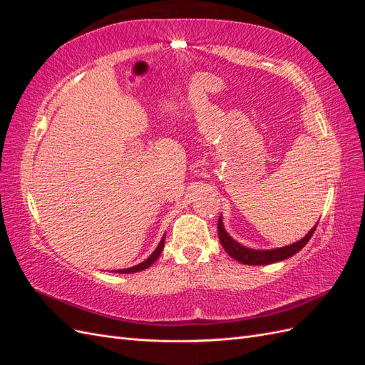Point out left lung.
Wrapping results in <instances>:
<instances>
[{
  "label": "left lung",
  "instance_id": "left-lung-1",
  "mask_svg": "<svg viewBox=\"0 0 365 365\" xmlns=\"http://www.w3.org/2000/svg\"><path fill=\"white\" fill-rule=\"evenodd\" d=\"M315 228H317V225L311 231H309V233L302 240L295 242V244H292V245L277 248V250L259 251V250H250V248H245L240 244H237V242L231 239L227 231L224 230L222 219L219 217V220H217V235H219V240H220V244H222L224 250L230 254L231 257L236 259L240 263H245V264H269V263L280 262V260H284V259L294 256V254H297L307 244L309 240H311Z\"/></svg>",
  "mask_w": 365,
  "mask_h": 365
}]
</instances>
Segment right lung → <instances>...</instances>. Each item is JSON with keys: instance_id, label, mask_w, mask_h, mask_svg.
I'll list each match as a JSON object with an SVG mask.
<instances>
[{"instance_id": "add662e5", "label": "right lung", "mask_w": 365, "mask_h": 365, "mask_svg": "<svg viewBox=\"0 0 365 365\" xmlns=\"http://www.w3.org/2000/svg\"><path fill=\"white\" fill-rule=\"evenodd\" d=\"M163 248H164V237L161 239V242H160V245L157 247V250L153 251V252L150 254V257H148L145 262L140 263V264H137V267H132V268H128V269H120V271H117V272H120V274H129V272H138V271H143V269L149 268L150 264L158 259V256L161 254Z\"/></svg>"}]
</instances>
